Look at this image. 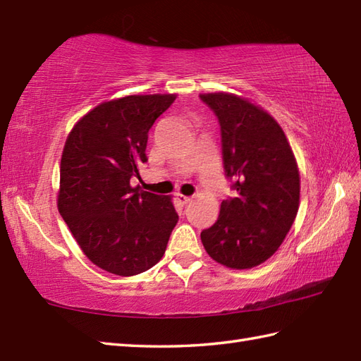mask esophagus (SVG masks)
<instances>
[{"mask_svg": "<svg viewBox=\"0 0 361 361\" xmlns=\"http://www.w3.org/2000/svg\"><path fill=\"white\" fill-rule=\"evenodd\" d=\"M176 200H178V203H180V204H188V203H190V200H192V198L178 194V195H176Z\"/></svg>", "mask_w": 361, "mask_h": 361, "instance_id": "1", "label": "esophagus"}]
</instances>
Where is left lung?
Masks as SVG:
<instances>
[{"instance_id": "left-lung-1", "label": "left lung", "mask_w": 361, "mask_h": 361, "mask_svg": "<svg viewBox=\"0 0 361 361\" xmlns=\"http://www.w3.org/2000/svg\"><path fill=\"white\" fill-rule=\"evenodd\" d=\"M216 114L221 157L234 197L220 204L216 224L202 231L216 262L245 270L271 257L299 208V171L290 144L270 114L228 93L200 94Z\"/></svg>"}]
</instances>
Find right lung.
I'll return each instance as SVG.
<instances>
[{"instance_id":"obj_1","label":"right lung","mask_w":361,"mask_h":361,"mask_svg":"<svg viewBox=\"0 0 361 361\" xmlns=\"http://www.w3.org/2000/svg\"><path fill=\"white\" fill-rule=\"evenodd\" d=\"M175 94L104 102L71 130L60 164L59 212L102 270L135 276L163 257L178 221L171 197L130 186L147 163L149 130Z\"/></svg>"}]
</instances>
